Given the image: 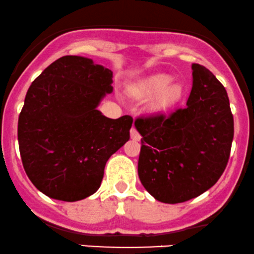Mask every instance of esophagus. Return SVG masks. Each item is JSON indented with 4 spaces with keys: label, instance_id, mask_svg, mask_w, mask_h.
<instances>
[{
    "label": "esophagus",
    "instance_id": "1",
    "mask_svg": "<svg viewBox=\"0 0 254 254\" xmlns=\"http://www.w3.org/2000/svg\"><path fill=\"white\" fill-rule=\"evenodd\" d=\"M130 137H132L134 141H139V140L141 139V135H140L139 132L135 129V127H132V129H130Z\"/></svg>",
    "mask_w": 254,
    "mask_h": 254
}]
</instances>
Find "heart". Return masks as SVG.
Masks as SVG:
<instances>
[{"label":"heart","mask_w":254,"mask_h":254,"mask_svg":"<svg viewBox=\"0 0 254 254\" xmlns=\"http://www.w3.org/2000/svg\"><path fill=\"white\" fill-rule=\"evenodd\" d=\"M173 77L168 74H155L141 82L130 87V95L136 99L154 96L149 105L152 112H166L174 106L183 96L184 89L179 82H172Z\"/></svg>","instance_id":"b5f03b06"}]
</instances>
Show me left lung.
I'll list each match as a JSON object with an SVG mask.
<instances>
[{
	"label": "left lung",
	"mask_w": 254,
	"mask_h": 254,
	"mask_svg": "<svg viewBox=\"0 0 254 254\" xmlns=\"http://www.w3.org/2000/svg\"><path fill=\"white\" fill-rule=\"evenodd\" d=\"M192 70L184 108L134 122L142 136L140 181L166 203L187 201L211 189L224 173L232 146L234 122L226 89L203 65L193 64Z\"/></svg>",
	"instance_id": "obj_1"
}]
</instances>
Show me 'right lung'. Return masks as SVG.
I'll return each instance as SVG.
<instances>
[{"mask_svg": "<svg viewBox=\"0 0 254 254\" xmlns=\"http://www.w3.org/2000/svg\"><path fill=\"white\" fill-rule=\"evenodd\" d=\"M113 71L82 56H62L28 89L17 137L24 171L49 198L77 201L99 190L106 162L129 140L133 118L98 111Z\"/></svg>", "mask_w": 254, "mask_h": 254, "instance_id": "1", "label": "right lung"}]
</instances>
